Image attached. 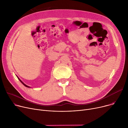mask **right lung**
<instances>
[{
    "mask_svg": "<svg viewBox=\"0 0 128 128\" xmlns=\"http://www.w3.org/2000/svg\"><path fill=\"white\" fill-rule=\"evenodd\" d=\"M17 77H18V80H20V82H22V84H23V85H24V86H25L26 87H28V88H30V86H27L26 84H24V82H23L22 81V80H21V79H20V78H18V76H17Z\"/></svg>",
    "mask_w": 128,
    "mask_h": 128,
    "instance_id": "right-lung-1",
    "label": "right lung"
}]
</instances>
